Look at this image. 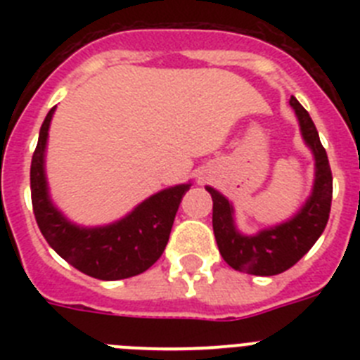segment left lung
<instances>
[{
	"label": "left lung",
	"instance_id": "1",
	"mask_svg": "<svg viewBox=\"0 0 360 360\" xmlns=\"http://www.w3.org/2000/svg\"><path fill=\"white\" fill-rule=\"evenodd\" d=\"M303 141L316 158V178L311 195L294 218L276 227L263 229L254 236L241 234L234 224L232 203L212 187H205L212 196V229L218 249L227 265L254 276L281 274L314 247L328 224L332 207V169L328 155L319 141L316 124L295 97L290 98Z\"/></svg>",
	"mask_w": 360,
	"mask_h": 360
}]
</instances>
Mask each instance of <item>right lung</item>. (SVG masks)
Instances as JSON below:
<instances>
[{"label": "right lung", "instance_id": "right-lung-1", "mask_svg": "<svg viewBox=\"0 0 360 360\" xmlns=\"http://www.w3.org/2000/svg\"><path fill=\"white\" fill-rule=\"evenodd\" d=\"M56 106L44 117L30 165L32 207L41 234L63 259L91 278L115 281L142 274L164 252L178 205L191 184L164 189L139 203L128 216L103 227H81L50 200L44 151Z\"/></svg>", "mask_w": 360, "mask_h": 360}]
</instances>
